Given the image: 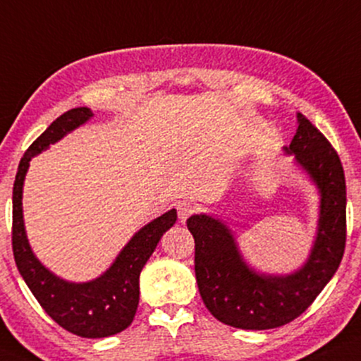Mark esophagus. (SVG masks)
<instances>
[{"instance_id":"obj_1","label":"esophagus","mask_w":361,"mask_h":361,"mask_svg":"<svg viewBox=\"0 0 361 361\" xmlns=\"http://www.w3.org/2000/svg\"><path fill=\"white\" fill-rule=\"evenodd\" d=\"M194 212V206L188 201H180L177 204V216H179L180 222L188 221V217Z\"/></svg>"}]
</instances>
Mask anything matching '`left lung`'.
Instances as JSON below:
<instances>
[{
  "label": "left lung",
  "instance_id": "obj_1",
  "mask_svg": "<svg viewBox=\"0 0 361 361\" xmlns=\"http://www.w3.org/2000/svg\"><path fill=\"white\" fill-rule=\"evenodd\" d=\"M283 152L293 155L319 194L317 235L308 257L288 274L261 273L247 264L229 226L217 216L194 214L195 279L214 318L241 330H271L300 317L336 273L346 241V185L330 142L298 114V128Z\"/></svg>",
  "mask_w": 361,
  "mask_h": 361
}]
</instances>
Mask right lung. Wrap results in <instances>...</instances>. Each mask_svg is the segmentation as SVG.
Instances as JSON below:
<instances>
[{
	"label": "right lung",
	"mask_w": 361,
	"mask_h": 361,
	"mask_svg": "<svg viewBox=\"0 0 361 361\" xmlns=\"http://www.w3.org/2000/svg\"><path fill=\"white\" fill-rule=\"evenodd\" d=\"M92 117L93 112L87 106L68 110L60 115L26 150L20 160L13 185L11 241L18 271L51 319L77 336L106 338L123 331L133 322L139 306L140 271L152 256L164 233L176 224L177 211L171 209L137 231L110 268L92 281H66L51 273L35 256L23 221V185L30 160L63 139L66 133L87 123Z\"/></svg>",
	"instance_id": "right-lung-1"
}]
</instances>
